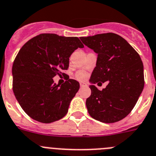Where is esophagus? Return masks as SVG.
<instances>
[{
    "mask_svg": "<svg viewBox=\"0 0 156 156\" xmlns=\"http://www.w3.org/2000/svg\"><path fill=\"white\" fill-rule=\"evenodd\" d=\"M80 87H87V84L83 82L80 83Z\"/></svg>",
    "mask_w": 156,
    "mask_h": 156,
    "instance_id": "esophagus-1",
    "label": "esophagus"
}]
</instances>
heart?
<instances>
[{
  "mask_svg": "<svg viewBox=\"0 0 156 156\" xmlns=\"http://www.w3.org/2000/svg\"><path fill=\"white\" fill-rule=\"evenodd\" d=\"M87 75L83 71H80V72H78L76 73L77 79L80 80H84L87 78Z\"/></svg>",
  "mask_w": 156,
  "mask_h": 156,
  "instance_id": "1",
  "label": "heart"
}]
</instances>
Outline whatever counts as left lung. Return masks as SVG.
<instances>
[{
	"label": "left lung",
	"instance_id": "1",
	"mask_svg": "<svg viewBox=\"0 0 156 156\" xmlns=\"http://www.w3.org/2000/svg\"><path fill=\"white\" fill-rule=\"evenodd\" d=\"M84 45L98 53L90 76L91 95L86 101L89 114L104 123H114L132 111L145 85L141 57L125 38L114 33L81 37ZM108 81L99 91L93 85Z\"/></svg>",
	"mask_w": 156,
	"mask_h": 156
}]
</instances>
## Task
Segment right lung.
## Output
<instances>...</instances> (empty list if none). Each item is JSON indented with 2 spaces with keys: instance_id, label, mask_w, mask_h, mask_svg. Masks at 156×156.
<instances>
[{
  "instance_id": "1",
  "label": "right lung",
  "mask_w": 156,
  "mask_h": 156,
  "mask_svg": "<svg viewBox=\"0 0 156 156\" xmlns=\"http://www.w3.org/2000/svg\"><path fill=\"white\" fill-rule=\"evenodd\" d=\"M83 47L77 37L49 33L40 34L21 47L12 66L13 92L30 118L48 124L67 114L79 82L67 79L59 86L52 78L64 75L71 54Z\"/></svg>"
}]
</instances>
